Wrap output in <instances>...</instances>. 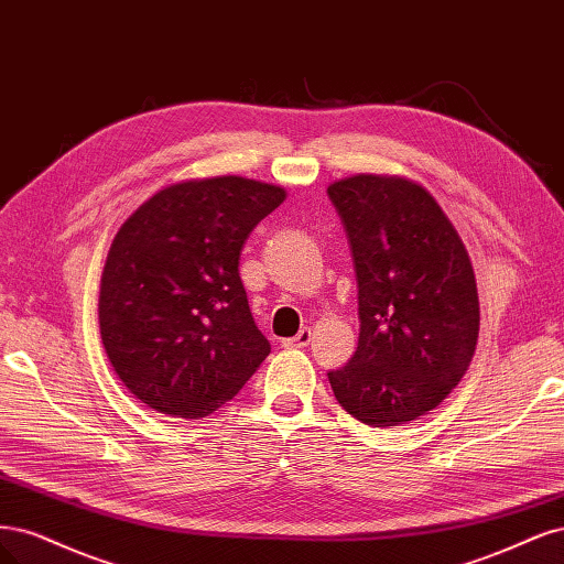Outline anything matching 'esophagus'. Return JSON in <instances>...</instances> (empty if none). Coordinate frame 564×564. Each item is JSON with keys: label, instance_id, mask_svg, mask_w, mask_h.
I'll use <instances>...</instances> for the list:
<instances>
[{"label": "esophagus", "instance_id": "esophagus-1", "mask_svg": "<svg viewBox=\"0 0 564 564\" xmlns=\"http://www.w3.org/2000/svg\"><path fill=\"white\" fill-rule=\"evenodd\" d=\"M308 341H312V330H308V328H302L295 337L283 339V347H290V349H304Z\"/></svg>", "mask_w": 564, "mask_h": 564}]
</instances>
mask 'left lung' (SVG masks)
I'll return each mask as SVG.
<instances>
[{
  "label": "left lung",
  "instance_id": "1",
  "mask_svg": "<svg viewBox=\"0 0 564 564\" xmlns=\"http://www.w3.org/2000/svg\"><path fill=\"white\" fill-rule=\"evenodd\" d=\"M358 283V347L328 372L339 405L389 429L438 408L476 354L480 304L464 241L438 202L401 175L328 185Z\"/></svg>",
  "mask_w": 564,
  "mask_h": 564
}]
</instances>
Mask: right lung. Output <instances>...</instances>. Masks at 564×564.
<instances>
[{"mask_svg": "<svg viewBox=\"0 0 564 564\" xmlns=\"http://www.w3.org/2000/svg\"><path fill=\"white\" fill-rule=\"evenodd\" d=\"M285 189L241 175L152 194L107 252L98 321L107 358L140 403L198 420L241 391L271 347L252 321L239 258Z\"/></svg>", "mask_w": 564, "mask_h": 564, "instance_id": "add662e5", "label": "right lung"}]
</instances>
